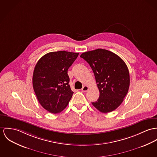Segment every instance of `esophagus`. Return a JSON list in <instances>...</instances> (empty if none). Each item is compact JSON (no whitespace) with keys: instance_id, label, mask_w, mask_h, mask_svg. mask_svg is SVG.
<instances>
[{"instance_id":"obj_1","label":"esophagus","mask_w":157,"mask_h":157,"mask_svg":"<svg viewBox=\"0 0 157 157\" xmlns=\"http://www.w3.org/2000/svg\"><path fill=\"white\" fill-rule=\"evenodd\" d=\"M88 86H87L85 85V86H84L82 87V91H83V92H86V91H88Z\"/></svg>"}]
</instances>
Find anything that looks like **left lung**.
Returning a JSON list of instances; mask_svg holds the SVG:
<instances>
[{
	"mask_svg": "<svg viewBox=\"0 0 157 157\" xmlns=\"http://www.w3.org/2000/svg\"><path fill=\"white\" fill-rule=\"evenodd\" d=\"M80 57L91 67L99 90V98L92 105L102 113L115 110L123 101L130 86L126 64L115 53L103 49L85 52Z\"/></svg>",
	"mask_w": 157,
	"mask_h": 157,
	"instance_id": "8db88e82",
	"label": "left lung"
}]
</instances>
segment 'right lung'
Listing matches in <instances>:
<instances>
[{
	"mask_svg": "<svg viewBox=\"0 0 157 157\" xmlns=\"http://www.w3.org/2000/svg\"><path fill=\"white\" fill-rule=\"evenodd\" d=\"M78 55V52L65 51L51 52L36 63L33 89L40 105L52 113L64 110L72 97L67 71Z\"/></svg>",
	"mask_w": 157,
	"mask_h": 157,
	"instance_id": "add662e5",
	"label": "right lung"
}]
</instances>
